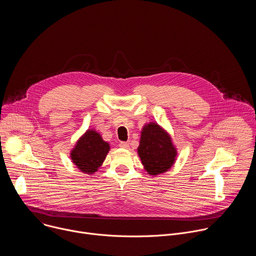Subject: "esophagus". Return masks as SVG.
<instances>
[{"label":"esophagus","instance_id":"obj_1","mask_svg":"<svg viewBox=\"0 0 256 256\" xmlns=\"http://www.w3.org/2000/svg\"><path fill=\"white\" fill-rule=\"evenodd\" d=\"M120 146L124 149H128L130 148V142H120Z\"/></svg>","mask_w":256,"mask_h":256}]
</instances>
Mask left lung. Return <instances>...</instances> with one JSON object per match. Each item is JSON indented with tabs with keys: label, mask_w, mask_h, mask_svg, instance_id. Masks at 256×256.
Returning <instances> with one entry per match:
<instances>
[{
	"label": "left lung",
	"mask_w": 256,
	"mask_h": 256,
	"mask_svg": "<svg viewBox=\"0 0 256 256\" xmlns=\"http://www.w3.org/2000/svg\"><path fill=\"white\" fill-rule=\"evenodd\" d=\"M138 155L148 174L157 176L169 171L174 165L177 149L169 132L153 122L142 128Z\"/></svg>",
	"instance_id": "8db88e82"
}]
</instances>
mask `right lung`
Here are the masks:
<instances>
[{
  "mask_svg": "<svg viewBox=\"0 0 256 256\" xmlns=\"http://www.w3.org/2000/svg\"><path fill=\"white\" fill-rule=\"evenodd\" d=\"M109 150V142H105L97 130L89 128L76 142L70 157L82 173L91 175L101 167Z\"/></svg>",
  "mask_w": 256,
  "mask_h": 256,
  "instance_id": "1",
  "label": "right lung"
}]
</instances>
